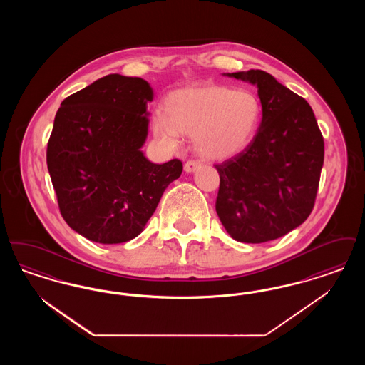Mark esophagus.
<instances>
[{
    "mask_svg": "<svg viewBox=\"0 0 365 365\" xmlns=\"http://www.w3.org/2000/svg\"><path fill=\"white\" fill-rule=\"evenodd\" d=\"M201 167V164L198 163V161H187L186 164H185V171L187 173V174H191V173H195L198 168Z\"/></svg>",
    "mask_w": 365,
    "mask_h": 365,
    "instance_id": "esophagus-1",
    "label": "esophagus"
}]
</instances>
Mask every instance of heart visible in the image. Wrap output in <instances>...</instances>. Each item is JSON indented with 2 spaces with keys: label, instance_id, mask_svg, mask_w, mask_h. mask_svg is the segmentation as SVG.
Listing matches in <instances>:
<instances>
[{
  "label": "heart",
  "instance_id": "obj_1",
  "mask_svg": "<svg viewBox=\"0 0 365 365\" xmlns=\"http://www.w3.org/2000/svg\"><path fill=\"white\" fill-rule=\"evenodd\" d=\"M260 119V100L255 93L197 83L171 91L164 101V116L156 115L152 128L167 146L176 148L179 135H191L198 156L223 161L249 146Z\"/></svg>",
  "mask_w": 365,
  "mask_h": 365
}]
</instances>
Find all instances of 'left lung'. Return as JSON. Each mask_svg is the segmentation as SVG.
<instances>
[{
  "mask_svg": "<svg viewBox=\"0 0 365 365\" xmlns=\"http://www.w3.org/2000/svg\"><path fill=\"white\" fill-rule=\"evenodd\" d=\"M223 75L257 87L262 118L242 153L215 165L220 175L216 212L235 241H274L312 212L324 160L323 135L311 105L268 72Z\"/></svg>",
  "mask_w": 365,
  "mask_h": 365,
  "instance_id": "left-lung-1",
  "label": "left lung"
}]
</instances>
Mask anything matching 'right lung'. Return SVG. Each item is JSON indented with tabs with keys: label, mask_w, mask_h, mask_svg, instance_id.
<instances>
[{
	"label": "right lung",
	"mask_w": 365,
	"mask_h": 365,
	"mask_svg": "<svg viewBox=\"0 0 365 365\" xmlns=\"http://www.w3.org/2000/svg\"><path fill=\"white\" fill-rule=\"evenodd\" d=\"M140 78L110 73L67 97L48 143V170L67 225L93 242H127L143 231L183 165L149 161L148 103Z\"/></svg>",
	"instance_id": "add662e5"
}]
</instances>
